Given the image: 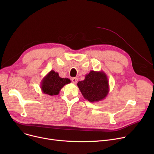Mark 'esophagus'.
I'll list each match as a JSON object with an SVG mask.
<instances>
[{
    "mask_svg": "<svg viewBox=\"0 0 154 154\" xmlns=\"http://www.w3.org/2000/svg\"><path fill=\"white\" fill-rule=\"evenodd\" d=\"M71 80H72V83H74V84H76V83L77 82V81H78V79H77V78H72Z\"/></svg>",
    "mask_w": 154,
    "mask_h": 154,
    "instance_id": "esophagus-1",
    "label": "esophagus"
}]
</instances>
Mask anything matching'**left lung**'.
I'll return each instance as SVG.
<instances>
[{"mask_svg": "<svg viewBox=\"0 0 154 154\" xmlns=\"http://www.w3.org/2000/svg\"><path fill=\"white\" fill-rule=\"evenodd\" d=\"M77 86L84 99L92 103L104 99L109 92L108 78L102 70H91L84 80L78 82Z\"/></svg>", "mask_w": 154, "mask_h": 154, "instance_id": "1", "label": "left lung"}]
</instances>
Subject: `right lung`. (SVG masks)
Instances as JSON below:
<instances>
[{
  "instance_id": "add662e5",
  "label": "right lung",
  "mask_w": 154,
  "mask_h": 154,
  "mask_svg": "<svg viewBox=\"0 0 154 154\" xmlns=\"http://www.w3.org/2000/svg\"><path fill=\"white\" fill-rule=\"evenodd\" d=\"M70 82V79L61 78L59 73L52 70L42 79L40 88L44 94L52 96L57 95L65 85Z\"/></svg>"
}]
</instances>
